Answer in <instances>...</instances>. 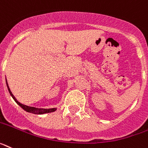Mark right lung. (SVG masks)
I'll return each instance as SVG.
<instances>
[{
    "instance_id": "1",
    "label": "right lung",
    "mask_w": 148,
    "mask_h": 148,
    "mask_svg": "<svg viewBox=\"0 0 148 148\" xmlns=\"http://www.w3.org/2000/svg\"><path fill=\"white\" fill-rule=\"evenodd\" d=\"M6 82H7V80H6ZM7 88H8L9 92H10V95L12 96V98H13L14 100L16 101V103H17L18 105H19L20 106H21V108H23L24 110L26 111V112H30V113L35 114H45V113H49V112H55V111L56 110V108H49V109H46V108H34V107L27 106H25V105L21 104V103H20L19 102H18V101L16 100V98H15V97H14V96L12 95V92L10 91V88H9V86H8V84H7Z\"/></svg>"
}]
</instances>
